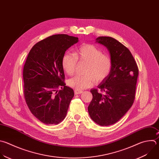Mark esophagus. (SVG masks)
I'll return each instance as SVG.
<instances>
[{"label":"esophagus","mask_w":159,"mask_h":159,"mask_svg":"<svg viewBox=\"0 0 159 159\" xmlns=\"http://www.w3.org/2000/svg\"><path fill=\"white\" fill-rule=\"evenodd\" d=\"M83 92V91L82 90H74V93H75V95H77V94H80V93H82Z\"/></svg>","instance_id":"1"}]
</instances>
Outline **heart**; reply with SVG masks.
I'll use <instances>...</instances> for the list:
<instances>
[{"mask_svg":"<svg viewBox=\"0 0 159 159\" xmlns=\"http://www.w3.org/2000/svg\"><path fill=\"white\" fill-rule=\"evenodd\" d=\"M77 60L87 62L85 75H78L69 80V86L76 90L90 87L95 82H101L109 75L112 66L110 56L103 54L102 50L93 44H85L72 54L66 52L62 58V67L68 75L75 70Z\"/></svg>","mask_w":159,"mask_h":159,"instance_id":"b5f03b06","label":"heart"}]
</instances>
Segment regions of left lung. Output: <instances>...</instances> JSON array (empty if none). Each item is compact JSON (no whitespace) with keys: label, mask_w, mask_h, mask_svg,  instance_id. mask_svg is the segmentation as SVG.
Listing matches in <instances>:
<instances>
[{"label":"left lung","mask_w":159,"mask_h":159,"mask_svg":"<svg viewBox=\"0 0 159 159\" xmlns=\"http://www.w3.org/2000/svg\"><path fill=\"white\" fill-rule=\"evenodd\" d=\"M96 42L106 47L112 62L107 77L92 89L93 98L88 111L91 119L102 126L112 125L130 109L134 102L139 75L137 63L130 50L111 37H99Z\"/></svg>","instance_id":"8db88e82"}]
</instances>
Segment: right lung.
<instances>
[{
    "label": "right lung",
    "mask_w": 159,
    "mask_h": 159,
    "mask_svg": "<svg viewBox=\"0 0 159 159\" xmlns=\"http://www.w3.org/2000/svg\"><path fill=\"white\" fill-rule=\"evenodd\" d=\"M78 39L66 34L50 36L35 43L27 57L23 69L25 100L32 114L45 124L61 122L74 96L64 82L62 58Z\"/></svg>",
    "instance_id": "1"
}]
</instances>
